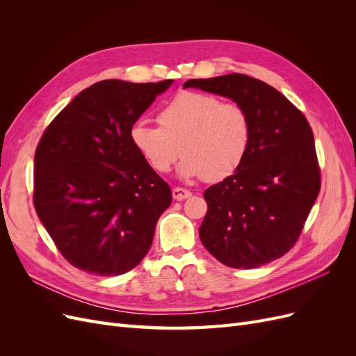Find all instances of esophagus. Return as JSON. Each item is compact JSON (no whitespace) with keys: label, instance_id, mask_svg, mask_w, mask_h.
<instances>
[{"label":"esophagus","instance_id":"34e87169","mask_svg":"<svg viewBox=\"0 0 356 356\" xmlns=\"http://www.w3.org/2000/svg\"><path fill=\"white\" fill-rule=\"evenodd\" d=\"M190 196H191V193H190L188 190H186V188L177 187V188L172 190V197H174L175 200H186V199H188Z\"/></svg>","mask_w":356,"mask_h":356}]
</instances>
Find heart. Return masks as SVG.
Masks as SVG:
<instances>
[{
    "mask_svg": "<svg viewBox=\"0 0 356 356\" xmlns=\"http://www.w3.org/2000/svg\"><path fill=\"white\" fill-rule=\"evenodd\" d=\"M157 122L160 127L135 123L129 131L134 149L157 174L169 172L181 153L179 178L218 182L242 166L250 149L245 110L213 95L181 92L161 106Z\"/></svg>",
    "mask_w": 356,
    "mask_h": 356,
    "instance_id": "heart-1",
    "label": "heart"
}]
</instances>
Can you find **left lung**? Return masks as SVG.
<instances>
[{"mask_svg": "<svg viewBox=\"0 0 356 356\" xmlns=\"http://www.w3.org/2000/svg\"><path fill=\"white\" fill-rule=\"evenodd\" d=\"M187 88L232 99L251 124L242 166L203 193L208 212L199 229L202 243L234 268L281 258L298 239L321 188L306 117L281 92L250 75L193 79L184 83Z\"/></svg>", "mask_w": 356, "mask_h": 356, "instance_id": "1", "label": "left lung"}]
</instances>
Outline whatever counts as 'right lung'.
I'll use <instances>...</instances> for the list:
<instances>
[{
    "label": "right lung",
    "instance_id": "right-lung-1",
    "mask_svg": "<svg viewBox=\"0 0 356 356\" xmlns=\"http://www.w3.org/2000/svg\"><path fill=\"white\" fill-rule=\"evenodd\" d=\"M172 83H95L40 139L35 211L60 254L84 272L123 275L152 246L172 193L138 156L129 131Z\"/></svg>",
    "mask_w": 356,
    "mask_h": 356
}]
</instances>
